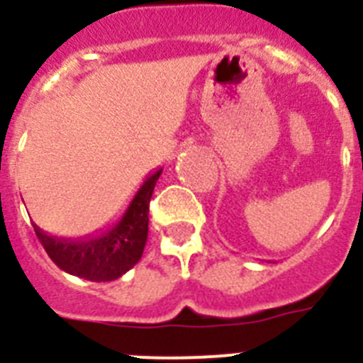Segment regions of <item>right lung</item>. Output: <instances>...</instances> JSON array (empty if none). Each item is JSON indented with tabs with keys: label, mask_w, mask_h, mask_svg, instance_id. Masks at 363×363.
<instances>
[{
	"label": "right lung",
	"mask_w": 363,
	"mask_h": 363,
	"mask_svg": "<svg viewBox=\"0 0 363 363\" xmlns=\"http://www.w3.org/2000/svg\"><path fill=\"white\" fill-rule=\"evenodd\" d=\"M163 169L149 176L138 189L123 216L101 233L83 238L50 236L34 223L38 240L62 271L91 281H111L140 262L149 233V203Z\"/></svg>",
	"instance_id": "1"
}]
</instances>
